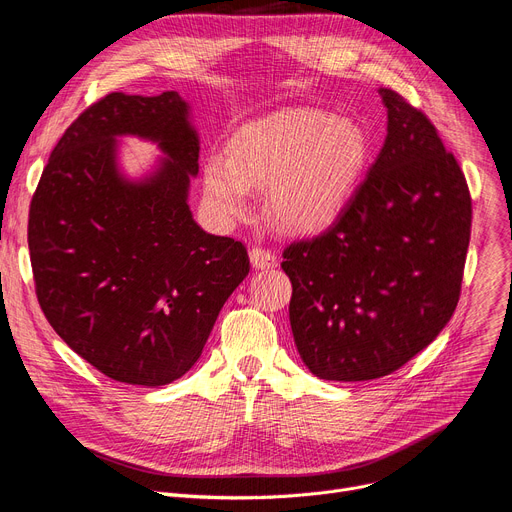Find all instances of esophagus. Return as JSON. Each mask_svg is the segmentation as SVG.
Listing matches in <instances>:
<instances>
[{"label":"esophagus","mask_w":512,"mask_h":512,"mask_svg":"<svg viewBox=\"0 0 512 512\" xmlns=\"http://www.w3.org/2000/svg\"><path fill=\"white\" fill-rule=\"evenodd\" d=\"M249 259L255 270H272V267L278 265V257L272 251H265L259 247H253L249 251Z\"/></svg>","instance_id":"esophagus-1"}]
</instances>
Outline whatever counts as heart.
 Segmentation results:
<instances>
[{"mask_svg":"<svg viewBox=\"0 0 512 512\" xmlns=\"http://www.w3.org/2000/svg\"><path fill=\"white\" fill-rule=\"evenodd\" d=\"M365 161L367 139L355 122L288 107L242 126L230 157L207 159L205 203L222 222L245 218L251 188L267 186V218L286 232H315L351 199Z\"/></svg>","mask_w":512,"mask_h":512,"instance_id":"1","label":"heart"}]
</instances>
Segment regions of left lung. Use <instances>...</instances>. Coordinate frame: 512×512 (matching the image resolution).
Segmentation results:
<instances>
[{
  "mask_svg": "<svg viewBox=\"0 0 512 512\" xmlns=\"http://www.w3.org/2000/svg\"><path fill=\"white\" fill-rule=\"evenodd\" d=\"M388 134L336 222L286 247L294 344L319 380L382 378L434 342L459 303L471 236L465 176L434 124L380 89Z\"/></svg>",
  "mask_w": 512,
  "mask_h": 512,
  "instance_id": "8db88e82",
  "label": "left lung"
}]
</instances>
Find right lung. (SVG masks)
Listing matches in <instances>:
<instances>
[{
    "label": "right lung",
    "instance_id": "right-lung-1",
    "mask_svg": "<svg viewBox=\"0 0 512 512\" xmlns=\"http://www.w3.org/2000/svg\"><path fill=\"white\" fill-rule=\"evenodd\" d=\"M122 136L155 142L165 157L130 179ZM197 174L199 132L176 91L105 95L70 124L41 174L29 213L39 305L72 351L116 382L182 378L249 274L242 242L193 220Z\"/></svg>",
    "mask_w": 512,
    "mask_h": 512
}]
</instances>
